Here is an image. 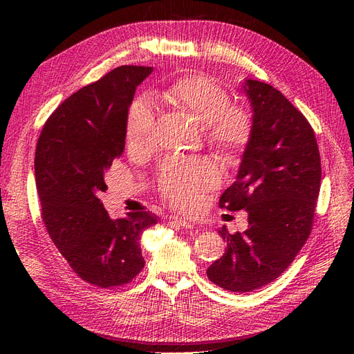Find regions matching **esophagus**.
Here are the masks:
<instances>
[{"instance_id":"esophagus-1","label":"esophagus","mask_w":354,"mask_h":354,"mask_svg":"<svg viewBox=\"0 0 354 354\" xmlns=\"http://www.w3.org/2000/svg\"><path fill=\"white\" fill-rule=\"evenodd\" d=\"M169 224H171V226H174V227H183V229H187V230H194L195 229V224L194 223L186 221V220H181V218H177V217L169 218Z\"/></svg>"}]
</instances>
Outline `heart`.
Listing matches in <instances>:
<instances>
[{
    "mask_svg": "<svg viewBox=\"0 0 354 354\" xmlns=\"http://www.w3.org/2000/svg\"><path fill=\"white\" fill-rule=\"evenodd\" d=\"M158 99L205 127L208 143L224 159H236L251 140L254 122L250 111L233 106L226 88L208 77L180 78L160 91ZM153 143V113L145 102H134L127 120V146L131 152L145 153ZM217 181V169L207 159H168L160 169L159 187L171 205L192 211L203 192Z\"/></svg>",
    "mask_w": 354,
    "mask_h": 354,
    "instance_id": "1",
    "label": "heart"
}]
</instances>
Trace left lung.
Here are the masks:
<instances>
[{
    "instance_id": "8db88e82",
    "label": "left lung",
    "mask_w": 354,
    "mask_h": 354,
    "mask_svg": "<svg viewBox=\"0 0 354 354\" xmlns=\"http://www.w3.org/2000/svg\"><path fill=\"white\" fill-rule=\"evenodd\" d=\"M252 111V137L220 208L245 209L248 229L229 234L226 252L207 270L230 292H248L279 277L306 243L320 189L317 142L304 115L272 85L243 80Z\"/></svg>"
}]
</instances>
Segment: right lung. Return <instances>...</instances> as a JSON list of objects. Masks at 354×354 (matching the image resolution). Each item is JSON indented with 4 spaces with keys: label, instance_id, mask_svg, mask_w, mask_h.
<instances>
[{
    "label": "right lung",
    "instance_id": "1",
    "mask_svg": "<svg viewBox=\"0 0 354 354\" xmlns=\"http://www.w3.org/2000/svg\"><path fill=\"white\" fill-rule=\"evenodd\" d=\"M153 68L121 66L73 93L38 138L35 181L51 241L81 279L100 288L133 281L145 267L140 234L151 211L111 218L99 199L113 159L125 147L128 109Z\"/></svg>",
    "mask_w": 354,
    "mask_h": 354
}]
</instances>
